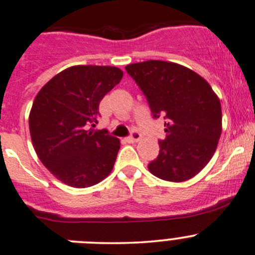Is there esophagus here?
I'll return each instance as SVG.
<instances>
[{"label":"esophagus","mask_w":255,"mask_h":255,"mask_svg":"<svg viewBox=\"0 0 255 255\" xmlns=\"http://www.w3.org/2000/svg\"><path fill=\"white\" fill-rule=\"evenodd\" d=\"M139 139H140V134H139L138 132H132V134L127 136L126 140H127L128 143H135V141H139Z\"/></svg>","instance_id":"obj_1"}]
</instances>
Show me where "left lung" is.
I'll return each mask as SVG.
<instances>
[{"mask_svg": "<svg viewBox=\"0 0 255 255\" xmlns=\"http://www.w3.org/2000/svg\"><path fill=\"white\" fill-rule=\"evenodd\" d=\"M127 73L145 95L154 119L166 120V138L148 165L170 182L191 179L208 165L222 130L221 104L209 83L187 67L150 60L128 64Z\"/></svg>", "mask_w": 255, "mask_h": 255, "instance_id": "obj_1", "label": "left lung"}]
</instances>
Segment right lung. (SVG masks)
Masks as SVG:
<instances>
[{"mask_svg": "<svg viewBox=\"0 0 255 255\" xmlns=\"http://www.w3.org/2000/svg\"><path fill=\"white\" fill-rule=\"evenodd\" d=\"M122 77L117 67L73 66L37 93L29 115L31 141L40 161L64 184L87 188L114 168L120 140L93 127L100 101Z\"/></svg>", "mask_w": 255, "mask_h": 255, "instance_id": "right-lung-1", "label": "right lung"}]
</instances>
